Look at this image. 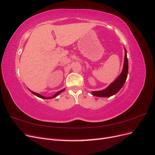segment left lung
<instances>
[{
  "instance_id": "left-lung-1",
  "label": "left lung",
  "mask_w": 155,
  "mask_h": 155,
  "mask_svg": "<svg viewBox=\"0 0 155 155\" xmlns=\"http://www.w3.org/2000/svg\"><path fill=\"white\" fill-rule=\"evenodd\" d=\"M125 49V58L124 62L123 70L120 76L115 80L110 83L104 90L98 91H92V94L94 96L106 97L113 96L117 92H118L120 89L122 88L127 78L128 74V59L127 57V51Z\"/></svg>"
}]
</instances>
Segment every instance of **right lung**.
I'll use <instances>...</instances> for the list:
<instances>
[{
  "instance_id": "add662e5",
  "label": "right lung",
  "mask_w": 155,
  "mask_h": 155,
  "mask_svg": "<svg viewBox=\"0 0 155 155\" xmlns=\"http://www.w3.org/2000/svg\"><path fill=\"white\" fill-rule=\"evenodd\" d=\"M64 89L65 88H63V89H62V90H61V91H58V92H56L55 94L53 96H51V97H45V96H41V94H38V93H36V92H33V91H31L30 90H29L33 94H34V95H35L36 96H37V97H41V98H42V99H45V100H48V99H52V98H54V97H57L59 94H60L61 93V92H63L64 91Z\"/></svg>"
}]
</instances>
